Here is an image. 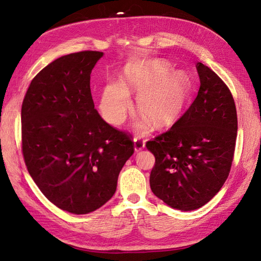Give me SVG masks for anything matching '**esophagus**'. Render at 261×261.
Returning <instances> with one entry per match:
<instances>
[{
	"label": "esophagus",
	"instance_id": "34e87169",
	"mask_svg": "<svg viewBox=\"0 0 261 261\" xmlns=\"http://www.w3.org/2000/svg\"><path fill=\"white\" fill-rule=\"evenodd\" d=\"M145 148V140L141 139L139 137H135L134 138V149L135 151L138 152L140 150H143Z\"/></svg>",
	"mask_w": 261,
	"mask_h": 261
}]
</instances>
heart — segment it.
Returning a JSON list of instances; mask_svg holds the SVG:
<instances>
[{
    "label": "heart",
    "instance_id": "b5f03b06",
    "mask_svg": "<svg viewBox=\"0 0 261 261\" xmlns=\"http://www.w3.org/2000/svg\"><path fill=\"white\" fill-rule=\"evenodd\" d=\"M164 60L135 62L125 65L121 82L108 83L101 92L99 109L106 120L122 124L132 108L129 93H137L136 107L143 114L134 128L146 133L151 123L156 128L178 121L191 96V81L183 70H171Z\"/></svg>",
    "mask_w": 261,
    "mask_h": 261
}]
</instances>
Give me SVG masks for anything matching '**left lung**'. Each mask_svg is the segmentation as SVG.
Returning a JSON list of instances; mask_svg holds the SVG:
<instances>
[{
    "label": "left lung",
    "instance_id": "left-lung-1",
    "mask_svg": "<svg viewBox=\"0 0 261 261\" xmlns=\"http://www.w3.org/2000/svg\"><path fill=\"white\" fill-rule=\"evenodd\" d=\"M196 99L170 130L146 144L155 158L152 193L173 209L192 211L217 195L233 161L238 115L232 93L211 68L196 64Z\"/></svg>",
    "mask_w": 261,
    "mask_h": 261
}]
</instances>
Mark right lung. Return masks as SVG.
<instances>
[{"label":"right lung","mask_w":261,"mask_h":261,"mask_svg":"<svg viewBox=\"0 0 261 261\" xmlns=\"http://www.w3.org/2000/svg\"><path fill=\"white\" fill-rule=\"evenodd\" d=\"M102 57L83 51L53 61L31 81L21 106L29 174L53 204L74 215L92 212L112 198L134 153L127 134L94 109L90 74Z\"/></svg>","instance_id":"obj_1"}]
</instances>
